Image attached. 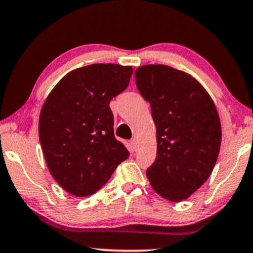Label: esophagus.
Segmentation results:
<instances>
[{
  "mask_svg": "<svg viewBox=\"0 0 253 253\" xmlns=\"http://www.w3.org/2000/svg\"><path fill=\"white\" fill-rule=\"evenodd\" d=\"M130 144H131V147H133V149L135 151L137 150V141H136V138H133V140H130Z\"/></svg>",
  "mask_w": 253,
  "mask_h": 253,
  "instance_id": "esophagus-1",
  "label": "esophagus"
}]
</instances>
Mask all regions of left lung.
I'll return each mask as SVG.
<instances>
[{"label":"left lung","instance_id":"8db88e82","mask_svg":"<svg viewBox=\"0 0 253 253\" xmlns=\"http://www.w3.org/2000/svg\"><path fill=\"white\" fill-rule=\"evenodd\" d=\"M135 81L157 128V157L148 179L159 196L181 202L204 184L218 159V111L196 79L170 66L138 67Z\"/></svg>","mask_w":253,"mask_h":253}]
</instances>
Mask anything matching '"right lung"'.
Masks as SVG:
<instances>
[{"label": "right lung", "mask_w": 253, "mask_h": 253, "mask_svg": "<svg viewBox=\"0 0 253 253\" xmlns=\"http://www.w3.org/2000/svg\"><path fill=\"white\" fill-rule=\"evenodd\" d=\"M133 69L91 64L67 73L45 99L39 136L51 175L77 197L104 186L129 152L113 133L110 101L129 84Z\"/></svg>", "instance_id": "obj_1"}]
</instances>
